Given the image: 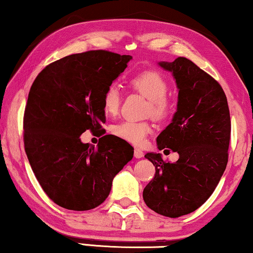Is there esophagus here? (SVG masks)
Segmentation results:
<instances>
[{"mask_svg":"<svg viewBox=\"0 0 253 253\" xmlns=\"http://www.w3.org/2000/svg\"><path fill=\"white\" fill-rule=\"evenodd\" d=\"M144 157V152L140 150V148H134V158L140 159Z\"/></svg>","mask_w":253,"mask_h":253,"instance_id":"34e87169","label":"esophagus"}]
</instances>
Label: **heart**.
Returning a JSON list of instances; mask_svg holds the SVG:
<instances>
[{"instance_id":"obj_1","label":"heart","mask_w":253,"mask_h":253,"mask_svg":"<svg viewBox=\"0 0 253 253\" xmlns=\"http://www.w3.org/2000/svg\"><path fill=\"white\" fill-rule=\"evenodd\" d=\"M132 87L148 99L147 114L157 120L166 119L171 112V102L167 96L169 85L164 76L157 71H144L131 78ZM121 105L120 89L116 85H110L102 96V107L105 113L115 115ZM151 124L136 121H124L113 126V133L121 139L133 145H141L151 132Z\"/></svg>"}]
</instances>
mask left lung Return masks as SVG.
<instances>
[{"label": "left lung", "instance_id": "left-lung-1", "mask_svg": "<svg viewBox=\"0 0 253 253\" xmlns=\"http://www.w3.org/2000/svg\"><path fill=\"white\" fill-rule=\"evenodd\" d=\"M170 71L178 89L171 123L159 134V150L177 152L165 162L160 153L145 154L155 167L143 198L154 212L168 217L192 213L210 198L228 162L230 115L226 94L215 79L185 57L159 62Z\"/></svg>", "mask_w": 253, "mask_h": 253}]
</instances>
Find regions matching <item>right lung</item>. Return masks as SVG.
Returning a JSON list of instances; mask_svg holds the SVG:
<instances>
[{"label":"right lung","instance_id":"obj_1","mask_svg":"<svg viewBox=\"0 0 253 253\" xmlns=\"http://www.w3.org/2000/svg\"><path fill=\"white\" fill-rule=\"evenodd\" d=\"M130 55L106 50L72 54L47 65L30 89L24 145L41 188L58 206L88 211L101 205L113 179L132 160L133 148L106 134L98 147L81 140L103 133V93L126 70Z\"/></svg>","mask_w":253,"mask_h":253}]
</instances>
